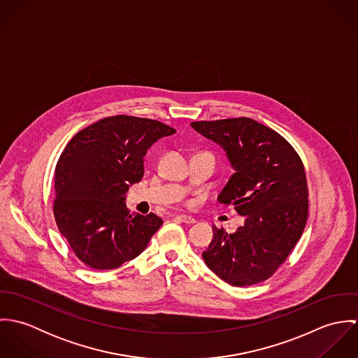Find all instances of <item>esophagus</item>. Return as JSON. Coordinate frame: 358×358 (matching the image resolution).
<instances>
[{"label": "esophagus", "mask_w": 358, "mask_h": 358, "mask_svg": "<svg viewBox=\"0 0 358 358\" xmlns=\"http://www.w3.org/2000/svg\"><path fill=\"white\" fill-rule=\"evenodd\" d=\"M175 219H178V220H180V222H183V223H186V224H193V223H196V219H194V217L186 216V215H178Z\"/></svg>", "instance_id": "34e87169"}]
</instances>
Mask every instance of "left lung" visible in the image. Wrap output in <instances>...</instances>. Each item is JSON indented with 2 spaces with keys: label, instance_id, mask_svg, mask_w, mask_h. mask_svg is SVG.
<instances>
[{
  "label": "left lung",
  "instance_id": "left-lung-1",
  "mask_svg": "<svg viewBox=\"0 0 358 358\" xmlns=\"http://www.w3.org/2000/svg\"><path fill=\"white\" fill-rule=\"evenodd\" d=\"M192 127L224 149L236 172L217 200L234 205L245 219L231 234L213 226L205 263L230 285L262 282L287 260L305 230L303 162L280 134L252 118L196 121Z\"/></svg>",
  "mask_w": 358,
  "mask_h": 358
}]
</instances>
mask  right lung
Segmentation results:
<instances>
[{
    "label": "right lung",
    "instance_id": "1",
    "mask_svg": "<svg viewBox=\"0 0 358 358\" xmlns=\"http://www.w3.org/2000/svg\"><path fill=\"white\" fill-rule=\"evenodd\" d=\"M176 131L157 120L113 115L81 129L55 168L53 215L76 256L95 270H111L141 255L162 219L129 213V185L145 173L154 142Z\"/></svg>",
    "mask_w": 358,
    "mask_h": 358
}]
</instances>
